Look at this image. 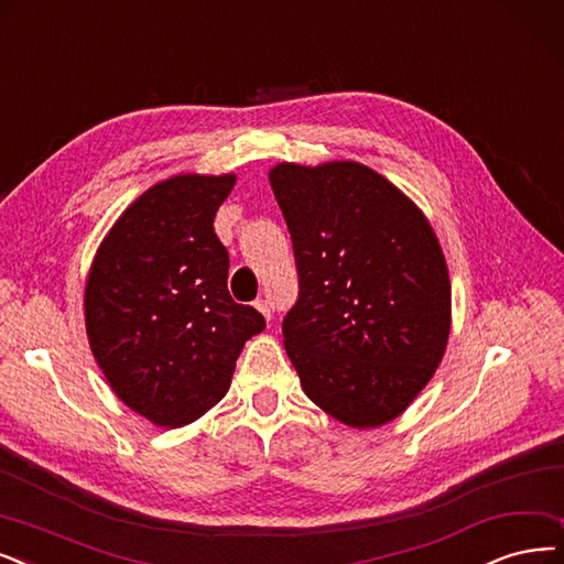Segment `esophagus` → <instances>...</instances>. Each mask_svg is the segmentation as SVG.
I'll use <instances>...</instances> for the list:
<instances>
[{"label":"esophagus","mask_w":564,"mask_h":564,"mask_svg":"<svg viewBox=\"0 0 564 564\" xmlns=\"http://www.w3.org/2000/svg\"><path fill=\"white\" fill-rule=\"evenodd\" d=\"M254 305H257V310L263 314V317L270 322V317H273V314H270V303L263 301V299H259Z\"/></svg>","instance_id":"34e87169"}]
</instances>
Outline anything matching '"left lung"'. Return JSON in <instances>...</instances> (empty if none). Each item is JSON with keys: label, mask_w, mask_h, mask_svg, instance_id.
Here are the masks:
<instances>
[{"label": "left lung", "mask_w": 564, "mask_h": 564, "mask_svg": "<svg viewBox=\"0 0 564 564\" xmlns=\"http://www.w3.org/2000/svg\"><path fill=\"white\" fill-rule=\"evenodd\" d=\"M294 245L299 299L282 335L303 391L375 427L431 381L452 328V284L423 213L356 162L270 171Z\"/></svg>", "instance_id": "1"}]
</instances>
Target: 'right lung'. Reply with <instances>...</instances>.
Listing matches in <instances>:
<instances>
[{
	"mask_svg": "<svg viewBox=\"0 0 564 564\" xmlns=\"http://www.w3.org/2000/svg\"><path fill=\"white\" fill-rule=\"evenodd\" d=\"M236 175L150 187L104 238L85 286L89 347L118 398L156 425L198 419L229 391L242 345L265 328L231 299L215 213Z\"/></svg>",
	"mask_w": 564,
	"mask_h": 564,
	"instance_id": "1",
	"label": "right lung"
}]
</instances>
